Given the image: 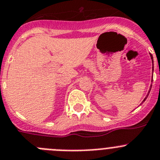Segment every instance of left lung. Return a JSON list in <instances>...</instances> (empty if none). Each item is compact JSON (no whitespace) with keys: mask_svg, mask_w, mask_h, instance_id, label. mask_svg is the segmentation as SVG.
<instances>
[{"mask_svg":"<svg viewBox=\"0 0 160 160\" xmlns=\"http://www.w3.org/2000/svg\"><path fill=\"white\" fill-rule=\"evenodd\" d=\"M150 57H151V59H152V64H153V57H152V54H151V53H150ZM153 68H154V67H153V65H152V71H153ZM152 81H153V79H152ZM151 88H152V84H151V87H150V88H149V91H148V92L147 95H146V97H145V98H144V100H143V101H142V102H141V104H142V103H143V102H144V101H145V100H146V98H148V96L149 93H150V91H151Z\"/></svg>","mask_w":160,"mask_h":160,"instance_id":"8db88e82","label":"left lung"}]
</instances>
